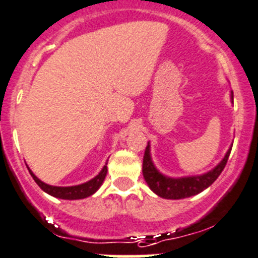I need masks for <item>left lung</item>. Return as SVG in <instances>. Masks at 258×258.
<instances>
[{
  "label": "left lung",
  "mask_w": 258,
  "mask_h": 258,
  "mask_svg": "<svg viewBox=\"0 0 258 258\" xmlns=\"http://www.w3.org/2000/svg\"><path fill=\"white\" fill-rule=\"evenodd\" d=\"M230 98L233 100V91L230 94ZM232 148L228 149L227 154L221 159V162L213 168L209 172L204 173L200 175H188V177H168L163 173L159 172L156 167L154 165L150 155V143H148V146L145 149L144 154V163H143V174L145 178L146 183L150 187L151 191L156 194L158 196L168 200H180L187 199V197L195 196L200 194L204 189L208 188L209 186L214 183L216 178L220 175L223 169L225 168V164L228 162L229 154Z\"/></svg>",
  "instance_id": "obj_1"
}]
</instances>
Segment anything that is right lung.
<instances>
[{
  "instance_id": "right-lung-1",
  "label": "right lung",
  "mask_w": 258,
  "mask_h": 258,
  "mask_svg": "<svg viewBox=\"0 0 258 258\" xmlns=\"http://www.w3.org/2000/svg\"><path fill=\"white\" fill-rule=\"evenodd\" d=\"M108 163H105V165L103 167V169L100 170L99 174L95 175L93 179L88 180L85 183L83 184H78V186H70V187H58V186H50V184L44 183L34 173L31 172L30 168L28 167L29 173L31 174L33 179L35 180V183L45 192V194L50 195L53 197H57V199H62V200H81V199H86V197L91 196V195L95 194L99 187L102 186L103 182L105 179V175H107L108 168H107Z\"/></svg>"
}]
</instances>
